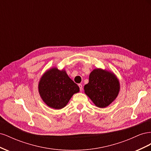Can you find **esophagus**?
Returning <instances> with one entry per match:
<instances>
[{"label":"esophagus","instance_id":"esophagus-1","mask_svg":"<svg viewBox=\"0 0 151 151\" xmlns=\"http://www.w3.org/2000/svg\"><path fill=\"white\" fill-rule=\"evenodd\" d=\"M79 87V89H80V91H82L83 90V85H82L81 84H78Z\"/></svg>","mask_w":151,"mask_h":151}]
</instances>
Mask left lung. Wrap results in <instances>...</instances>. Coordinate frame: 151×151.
<instances>
[{
    "label": "left lung",
    "mask_w": 151,
    "mask_h": 151,
    "mask_svg": "<svg viewBox=\"0 0 151 151\" xmlns=\"http://www.w3.org/2000/svg\"><path fill=\"white\" fill-rule=\"evenodd\" d=\"M85 94L99 108H105L118 96L120 83L110 71L95 68L89 77V83L84 86Z\"/></svg>",
    "instance_id": "obj_1"
}]
</instances>
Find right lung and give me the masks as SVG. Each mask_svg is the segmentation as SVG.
<instances>
[{
  "instance_id": "right-lung-1",
  "label": "right lung",
  "mask_w": 151,
  "mask_h": 151,
  "mask_svg": "<svg viewBox=\"0 0 151 151\" xmlns=\"http://www.w3.org/2000/svg\"><path fill=\"white\" fill-rule=\"evenodd\" d=\"M41 98L49 107L60 109L64 108L79 88L67 74L65 70L53 67L44 73L38 84Z\"/></svg>"
}]
</instances>
